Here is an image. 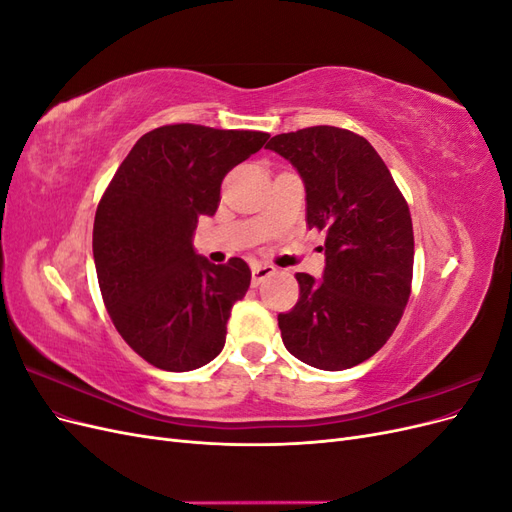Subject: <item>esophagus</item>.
Returning <instances> with one entry per match:
<instances>
[{"label":"esophagus","mask_w":512,"mask_h":512,"mask_svg":"<svg viewBox=\"0 0 512 512\" xmlns=\"http://www.w3.org/2000/svg\"><path fill=\"white\" fill-rule=\"evenodd\" d=\"M275 271L277 269L273 265H262V262H254V265H252V284L258 286L262 280H265V277L275 275Z\"/></svg>","instance_id":"34e87169"}]
</instances>
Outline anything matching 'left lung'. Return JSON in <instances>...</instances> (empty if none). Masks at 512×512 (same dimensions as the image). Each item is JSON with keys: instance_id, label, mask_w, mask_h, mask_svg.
Wrapping results in <instances>:
<instances>
[{"instance_id": "obj_1", "label": "left lung", "mask_w": 512, "mask_h": 512, "mask_svg": "<svg viewBox=\"0 0 512 512\" xmlns=\"http://www.w3.org/2000/svg\"><path fill=\"white\" fill-rule=\"evenodd\" d=\"M267 149L299 170L307 226L324 232L322 282L297 273L299 301L277 316L299 361L350 369L393 335L412 292L414 232L404 194L363 136L335 126L277 134Z\"/></svg>"}]
</instances>
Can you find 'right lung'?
<instances>
[{"instance_id": "obj_1", "label": "right lung", "mask_w": 512, "mask_h": 512, "mask_svg": "<svg viewBox=\"0 0 512 512\" xmlns=\"http://www.w3.org/2000/svg\"><path fill=\"white\" fill-rule=\"evenodd\" d=\"M267 132L173 123L143 134L104 190L94 260L106 312L126 344L164 371L213 361L230 309L252 271L241 258L211 265L194 252L200 215H213L228 170L267 143Z\"/></svg>"}]
</instances>
